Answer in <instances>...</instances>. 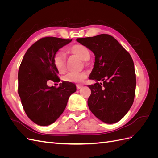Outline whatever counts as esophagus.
<instances>
[{"label": "esophagus", "instance_id": "34e87169", "mask_svg": "<svg viewBox=\"0 0 158 158\" xmlns=\"http://www.w3.org/2000/svg\"><path fill=\"white\" fill-rule=\"evenodd\" d=\"M83 87V85H80V84H78V85H76V88H77V89H81Z\"/></svg>", "mask_w": 158, "mask_h": 158}]
</instances>
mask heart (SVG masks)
I'll use <instances>...</instances> for the list:
<instances>
[{
	"mask_svg": "<svg viewBox=\"0 0 158 158\" xmlns=\"http://www.w3.org/2000/svg\"><path fill=\"white\" fill-rule=\"evenodd\" d=\"M67 51L69 53L79 57L85 63L90 58V52L86 47L81 44H75L69 47ZM52 63L55 69L59 73H63L66 69V56L62 51H57L55 54ZM87 78V74L84 72L80 73H69L66 74L64 80L71 83H82Z\"/></svg>",
	"mask_w": 158,
	"mask_h": 158,
	"instance_id": "heart-1",
	"label": "heart"
}]
</instances>
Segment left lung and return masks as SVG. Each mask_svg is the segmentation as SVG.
<instances>
[{
  "label": "left lung",
  "mask_w": 158,
  "mask_h": 158,
  "mask_svg": "<svg viewBox=\"0 0 158 158\" xmlns=\"http://www.w3.org/2000/svg\"><path fill=\"white\" fill-rule=\"evenodd\" d=\"M76 41L95 55L89 78L96 81L88 85L92 92L88 100L90 111L106 123L119 121L131 107L135 95L136 74L131 55L108 34ZM99 81L102 83H99Z\"/></svg>",
  "instance_id": "8db88e82"
}]
</instances>
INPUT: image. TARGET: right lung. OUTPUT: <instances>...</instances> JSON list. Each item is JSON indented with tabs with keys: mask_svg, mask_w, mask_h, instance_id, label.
Returning a JSON list of instances; mask_svg holds the SVG:
<instances>
[{
	"mask_svg": "<svg viewBox=\"0 0 158 158\" xmlns=\"http://www.w3.org/2000/svg\"><path fill=\"white\" fill-rule=\"evenodd\" d=\"M71 41L43 37L23 56L18 70V94L27 116L38 125L53 123L64 111L70 95L76 90L71 82H63L59 88L47 84L48 80L57 82L60 80L52 59L59 49Z\"/></svg>",
	"mask_w": 158,
	"mask_h": 158,
	"instance_id": "add662e5",
	"label": "right lung"
}]
</instances>
